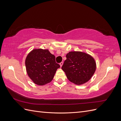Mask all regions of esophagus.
Masks as SVG:
<instances>
[{
  "instance_id": "1",
  "label": "esophagus",
  "mask_w": 121,
  "mask_h": 121,
  "mask_svg": "<svg viewBox=\"0 0 121 121\" xmlns=\"http://www.w3.org/2000/svg\"><path fill=\"white\" fill-rule=\"evenodd\" d=\"M60 67H61L62 65H63V62H61V63H60Z\"/></svg>"
}]
</instances>
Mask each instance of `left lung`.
I'll return each mask as SVG.
<instances>
[{
    "label": "left lung",
    "instance_id": "1",
    "mask_svg": "<svg viewBox=\"0 0 121 121\" xmlns=\"http://www.w3.org/2000/svg\"><path fill=\"white\" fill-rule=\"evenodd\" d=\"M66 57L61 69L69 81L77 85L88 81L96 69L94 58L89 54L80 52H69Z\"/></svg>",
    "mask_w": 121,
    "mask_h": 121
}]
</instances>
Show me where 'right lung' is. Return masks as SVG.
<instances>
[{"label":"right lung","instance_id":"right-lung-1","mask_svg":"<svg viewBox=\"0 0 121 121\" xmlns=\"http://www.w3.org/2000/svg\"><path fill=\"white\" fill-rule=\"evenodd\" d=\"M26 71L30 78L38 85H44L52 81L59 64L56 57L48 49H35L26 58Z\"/></svg>","mask_w":121,"mask_h":121}]
</instances>
